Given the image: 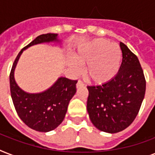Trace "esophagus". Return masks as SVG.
<instances>
[{"label": "esophagus", "instance_id": "esophagus-1", "mask_svg": "<svg viewBox=\"0 0 155 155\" xmlns=\"http://www.w3.org/2000/svg\"><path fill=\"white\" fill-rule=\"evenodd\" d=\"M84 85V83L83 82L82 80H78L77 84H76V87H82Z\"/></svg>", "mask_w": 155, "mask_h": 155}]
</instances>
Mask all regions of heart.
<instances>
[{"mask_svg": "<svg viewBox=\"0 0 155 155\" xmlns=\"http://www.w3.org/2000/svg\"><path fill=\"white\" fill-rule=\"evenodd\" d=\"M121 62V50L117 43L97 38L80 48L70 62L73 71L78 73L80 64H85V72L90 80L97 84L108 82L117 74Z\"/></svg>", "mask_w": 155, "mask_h": 155, "instance_id": "heart-1", "label": "heart"}]
</instances>
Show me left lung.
Returning a JSON list of instances; mask_svg holds the SVG:
<instances>
[{
    "label": "left lung",
    "instance_id": "obj_1",
    "mask_svg": "<svg viewBox=\"0 0 155 155\" xmlns=\"http://www.w3.org/2000/svg\"><path fill=\"white\" fill-rule=\"evenodd\" d=\"M122 62L115 77L101 85L87 86V110L92 124L103 132H120L139 112L146 92V79L137 55L120 42Z\"/></svg>",
    "mask_w": 155,
    "mask_h": 155
}]
</instances>
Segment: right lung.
<instances>
[{
  "mask_svg": "<svg viewBox=\"0 0 155 155\" xmlns=\"http://www.w3.org/2000/svg\"><path fill=\"white\" fill-rule=\"evenodd\" d=\"M57 40V34H46L38 36L23 48L13 62L9 74L11 97L16 112L25 125L39 132L54 130L65 117L69 101L76 92L77 80L60 77L46 92L30 94L21 89L13 76L14 68L23 50L30 46Z\"/></svg>",
  "mask_w": 155,
  "mask_h": 155,
  "instance_id": "obj_1",
  "label": "right lung"
}]
</instances>
